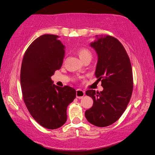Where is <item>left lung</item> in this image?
<instances>
[{
    "mask_svg": "<svg viewBox=\"0 0 155 155\" xmlns=\"http://www.w3.org/2000/svg\"><path fill=\"white\" fill-rule=\"evenodd\" d=\"M58 36L44 35L27 48L22 59L20 84L31 116L47 129H57L67 120V107L75 98V89L55 84L51 76L61 68L65 46Z\"/></svg>",
    "mask_w": 155,
    "mask_h": 155,
    "instance_id": "obj_1",
    "label": "left lung"
}]
</instances>
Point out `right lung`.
Returning a JSON list of instances; mask_svg holds the SVG:
<instances>
[{
  "instance_id": "obj_1",
  "label": "right lung",
  "mask_w": 155,
  "mask_h": 155,
  "mask_svg": "<svg viewBox=\"0 0 155 155\" xmlns=\"http://www.w3.org/2000/svg\"><path fill=\"white\" fill-rule=\"evenodd\" d=\"M90 46L97 53L95 76L101 81L102 89L86 92L92 99L93 105L84 115L95 126H109L121 116L130 99L132 67L124 47L115 38L97 35Z\"/></svg>"
}]
</instances>
